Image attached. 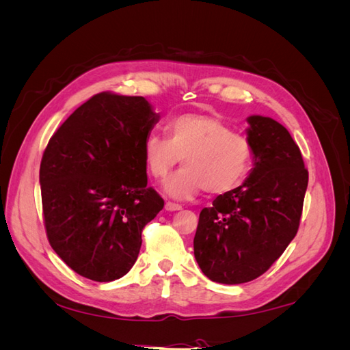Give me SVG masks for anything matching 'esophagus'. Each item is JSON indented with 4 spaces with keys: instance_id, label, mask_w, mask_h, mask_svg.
<instances>
[{
    "instance_id": "1",
    "label": "esophagus",
    "mask_w": 350,
    "mask_h": 350,
    "mask_svg": "<svg viewBox=\"0 0 350 350\" xmlns=\"http://www.w3.org/2000/svg\"><path fill=\"white\" fill-rule=\"evenodd\" d=\"M165 208L167 211H178V210L183 208V206L181 204H176V203H171V201H167V203L165 204Z\"/></svg>"
}]
</instances>
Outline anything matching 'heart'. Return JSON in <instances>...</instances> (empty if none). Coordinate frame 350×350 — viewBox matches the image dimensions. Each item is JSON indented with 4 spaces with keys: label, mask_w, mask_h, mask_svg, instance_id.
Segmentation results:
<instances>
[{
    "label": "heart",
    "mask_w": 350,
    "mask_h": 350,
    "mask_svg": "<svg viewBox=\"0 0 350 350\" xmlns=\"http://www.w3.org/2000/svg\"><path fill=\"white\" fill-rule=\"evenodd\" d=\"M167 137L150 134L144 140V163L153 178L162 179L181 162L184 169L163 184L165 193L188 200L200 191L226 194L248 175L254 147L247 135L230 131L215 115L184 113L167 125Z\"/></svg>",
    "instance_id": "b5f03b06"
}]
</instances>
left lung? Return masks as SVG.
<instances>
[{"label":"left lung","instance_id":"1","mask_svg":"<svg viewBox=\"0 0 350 350\" xmlns=\"http://www.w3.org/2000/svg\"><path fill=\"white\" fill-rule=\"evenodd\" d=\"M254 167L242 185L201 210L194 256L206 276L239 284L266 273L299 228L308 171L298 144L269 116H248Z\"/></svg>","mask_w":350,"mask_h":350}]
</instances>
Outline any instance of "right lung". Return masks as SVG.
<instances>
[{
    "label": "right lung",
    "mask_w": 350,
    "mask_h": 350,
    "mask_svg": "<svg viewBox=\"0 0 350 350\" xmlns=\"http://www.w3.org/2000/svg\"><path fill=\"white\" fill-rule=\"evenodd\" d=\"M159 121L142 96L94 94L51 137L39 183L51 247L94 282L125 276L165 201L147 185L143 144Z\"/></svg>",
    "instance_id": "right-lung-1"
}]
</instances>
